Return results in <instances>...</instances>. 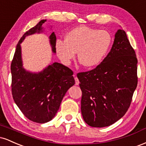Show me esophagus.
Segmentation results:
<instances>
[{"mask_svg":"<svg viewBox=\"0 0 146 146\" xmlns=\"http://www.w3.org/2000/svg\"><path fill=\"white\" fill-rule=\"evenodd\" d=\"M75 85H79V84H80V82H79L78 78H77L76 76H75Z\"/></svg>","mask_w":146,"mask_h":146,"instance_id":"esophagus-1","label":"esophagus"}]
</instances>
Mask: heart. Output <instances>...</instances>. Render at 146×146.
<instances>
[{"instance_id": "1", "label": "heart", "mask_w": 146, "mask_h": 146, "mask_svg": "<svg viewBox=\"0 0 146 146\" xmlns=\"http://www.w3.org/2000/svg\"><path fill=\"white\" fill-rule=\"evenodd\" d=\"M113 43L106 30L87 26L77 27L66 33L64 41H57V54L64 64H69L78 52L79 62L85 68H93L103 61Z\"/></svg>"}]
</instances>
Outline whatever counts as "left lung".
Returning <instances> with one entry per match:
<instances>
[{
	"mask_svg": "<svg viewBox=\"0 0 146 146\" xmlns=\"http://www.w3.org/2000/svg\"><path fill=\"white\" fill-rule=\"evenodd\" d=\"M77 76L82 93V115L87 124L102 128L121 119L138 82L136 53L125 31H117L110 51L96 68Z\"/></svg>",
	"mask_w": 146,
	"mask_h": 146,
	"instance_id": "1",
	"label": "left lung"
}]
</instances>
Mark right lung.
<instances>
[{"instance_id":"right-lung-1","label":"right lung","mask_w":146,"mask_h":146,"mask_svg":"<svg viewBox=\"0 0 146 146\" xmlns=\"http://www.w3.org/2000/svg\"><path fill=\"white\" fill-rule=\"evenodd\" d=\"M42 20L22 36L11 64V93L16 105L29 120L39 123L51 121L59 110L68 88L75 84L73 72L62 64L54 62L42 71L31 73L23 67L21 43L25 37L41 32ZM53 53L56 52V37H49Z\"/></svg>"}]
</instances>
